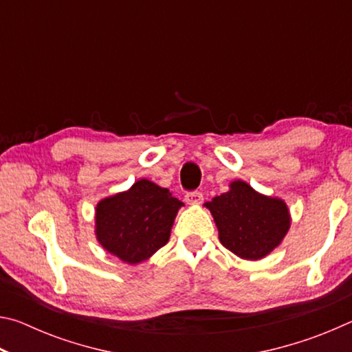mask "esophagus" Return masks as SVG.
Masks as SVG:
<instances>
[{"instance_id": "1", "label": "esophagus", "mask_w": 352, "mask_h": 352, "mask_svg": "<svg viewBox=\"0 0 352 352\" xmlns=\"http://www.w3.org/2000/svg\"><path fill=\"white\" fill-rule=\"evenodd\" d=\"M184 200H186V204L189 205H200L201 201H204V194L200 192V190H189L184 195Z\"/></svg>"}]
</instances>
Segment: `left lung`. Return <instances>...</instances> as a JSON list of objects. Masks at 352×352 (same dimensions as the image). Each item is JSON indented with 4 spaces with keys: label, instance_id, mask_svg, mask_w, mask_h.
Here are the masks:
<instances>
[{
    "label": "left lung",
    "instance_id": "left-lung-1",
    "mask_svg": "<svg viewBox=\"0 0 352 352\" xmlns=\"http://www.w3.org/2000/svg\"><path fill=\"white\" fill-rule=\"evenodd\" d=\"M230 188L205 204L219 228V239L239 258H264L287 233V206L283 200L258 194L245 182H233Z\"/></svg>",
    "mask_w": 352,
    "mask_h": 352
}]
</instances>
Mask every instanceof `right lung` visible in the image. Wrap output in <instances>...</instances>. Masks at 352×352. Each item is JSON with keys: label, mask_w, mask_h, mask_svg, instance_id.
I'll list each match as a JSON object with an SVG mask.
<instances>
[{"label": "right lung", "mask_w": 352, "mask_h": 352, "mask_svg": "<svg viewBox=\"0 0 352 352\" xmlns=\"http://www.w3.org/2000/svg\"><path fill=\"white\" fill-rule=\"evenodd\" d=\"M182 205L169 189L148 180L136 182L127 192L99 201L98 241L119 259L138 264L166 245Z\"/></svg>", "instance_id": "obj_1"}]
</instances>
